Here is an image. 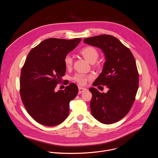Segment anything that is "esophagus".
<instances>
[{"instance_id":"34e87169","label":"esophagus","mask_w":158,"mask_h":158,"mask_svg":"<svg viewBox=\"0 0 158 158\" xmlns=\"http://www.w3.org/2000/svg\"><path fill=\"white\" fill-rule=\"evenodd\" d=\"M86 90H87V89H85V88L79 87V94H81V93H84V91H86Z\"/></svg>"}]
</instances>
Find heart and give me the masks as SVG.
<instances>
[{"instance_id": "obj_1", "label": "heart", "mask_w": 158, "mask_h": 158, "mask_svg": "<svg viewBox=\"0 0 158 158\" xmlns=\"http://www.w3.org/2000/svg\"><path fill=\"white\" fill-rule=\"evenodd\" d=\"M80 54L86 59L89 62L93 64L98 60L99 54L98 49L91 46H87L82 48L79 51ZM64 63L67 68H70L73 64V59L69 54H67L64 58ZM92 76L84 74H77L74 77L73 80L81 85H84L87 82L92 79Z\"/></svg>"}]
</instances>
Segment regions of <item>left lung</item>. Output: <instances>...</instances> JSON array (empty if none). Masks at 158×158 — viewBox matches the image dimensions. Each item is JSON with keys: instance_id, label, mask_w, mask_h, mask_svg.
Wrapping results in <instances>:
<instances>
[{"instance_id": "1", "label": "left lung", "mask_w": 158, "mask_h": 158, "mask_svg": "<svg viewBox=\"0 0 158 158\" xmlns=\"http://www.w3.org/2000/svg\"><path fill=\"white\" fill-rule=\"evenodd\" d=\"M84 42L101 49L106 56L102 72L93 85H106L109 91L101 93L94 87L89 88L93 94L91 113L105 124L118 122L127 114L136 99L139 86L136 60L129 49L112 35L89 37Z\"/></svg>"}]
</instances>
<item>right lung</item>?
Wrapping results in <instances>:
<instances>
[{"label":"right lung","instance_id":"add662e5","mask_svg":"<svg viewBox=\"0 0 158 158\" xmlns=\"http://www.w3.org/2000/svg\"><path fill=\"white\" fill-rule=\"evenodd\" d=\"M81 40H44L31 50L22 67L20 94L22 103L28 114L42 125H59L69 115V102L78 93L77 85L71 83L57 92L54 89L65 74L64 57Z\"/></svg>","mask_w":158,"mask_h":158}]
</instances>
